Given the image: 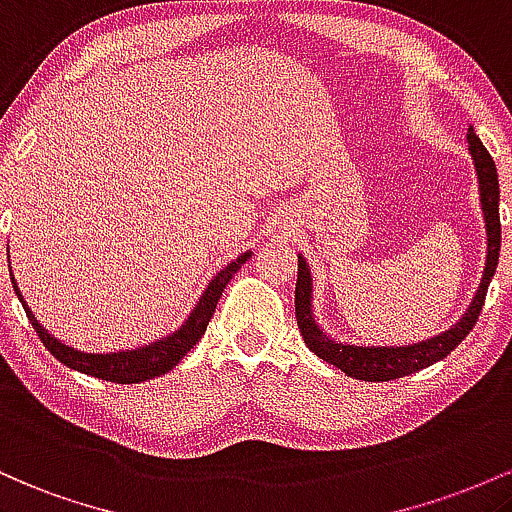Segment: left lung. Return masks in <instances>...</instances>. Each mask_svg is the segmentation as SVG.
I'll return each mask as SVG.
<instances>
[{
  "label": "left lung",
  "mask_w": 512,
  "mask_h": 512,
  "mask_svg": "<svg viewBox=\"0 0 512 512\" xmlns=\"http://www.w3.org/2000/svg\"><path fill=\"white\" fill-rule=\"evenodd\" d=\"M469 152H472L476 174H479V191H481V210H484L486 234H488V256L484 268V280L476 290L474 302L469 304L467 314L457 321L452 329H447L440 336L428 338V341L413 343V346H346V343L331 341L324 331L314 324L312 317V275H309L307 261L297 258V287H295V317L300 333L307 343V348L314 355H319L326 363L336 365L338 370L346 372L348 377L365 382H389L399 377L411 375V372L423 370V367L438 363V360L450 355L459 343L467 338V333L476 326L481 307L486 302V290L491 283L493 273L498 266V254H501V215H498V174L491 154L481 145L472 125L467 132Z\"/></svg>",
  "instance_id": "1"
}]
</instances>
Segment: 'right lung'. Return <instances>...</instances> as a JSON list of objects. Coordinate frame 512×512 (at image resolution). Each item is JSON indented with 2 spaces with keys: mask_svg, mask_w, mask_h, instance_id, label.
Listing matches in <instances>:
<instances>
[{
  "mask_svg": "<svg viewBox=\"0 0 512 512\" xmlns=\"http://www.w3.org/2000/svg\"><path fill=\"white\" fill-rule=\"evenodd\" d=\"M249 256L251 254H241L237 261L229 263L225 271H220L215 278H212L208 290L203 292L200 302L195 304L193 314L188 317V321L179 331L162 338V341L152 343V346L137 348V350H123V353H103V355L82 353V350H74L70 346H65V343H60L57 338L50 336V333L45 331L36 319H33V314L28 312L26 302L21 300L19 287H16L14 280H11V283H14V292L19 295L21 304H24L26 317L31 321L33 331L38 333L40 343H43V346L48 348L60 363H65L67 367H72V370L77 372H84V375L99 377V380H106V382L137 384V382H145V380H152V377L164 375V372L174 370V367L181 363L183 355H186L188 350L200 341V336H203L205 329H208L212 314H215L217 300L222 297V290H225L229 280H232V275L239 271L241 263H244Z\"/></svg>",
  "mask_w": 512,
  "mask_h": 512,
  "instance_id": "right-lung-1",
  "label": "right lung"
}]
</instances>
